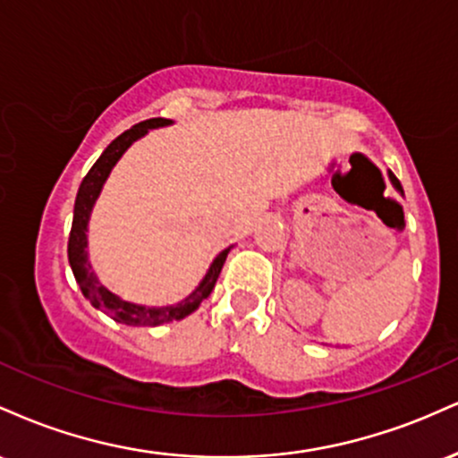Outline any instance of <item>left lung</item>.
Segmentation results:
<instances>
[{
	"instance_id": "obj_1",
	"label": "left lung",
	"mask_w": 458,
	"mask_h": 458,
	"mask_svg": "<svg viewBox=\"0 0 458 458\" xmlns=\"http://www.w3.org/2000/svg\"><path fill=\"white\" fill-rule=\"evenodd\" d=\"M392 182H394V187H396V189H398V191H403L401 182H398V178H396V176H394V174H392Z\"/></svg>"
}]
</instances>
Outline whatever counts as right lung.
<instances>
[{"instance_id":"obj_1","label":"right lung","mask_w":458,"mask_h":458,"mask_svg":"<svg viewBox=\"0 0 458 458\" xmlns=\"http://www.w3.org/2000/svg\"><path fill=\"white\" fill-rule=\"evenodd\" d=\"M172 120L167 118H150L144 120V123L135 124L129 131H124L123 135H118L107 148L103 150V155L98 157L97 163L90 167L86 176H83L81 185H79L77 199H75V213H72V228L71 236H68V262H71L72 276L81 288V293L90 299L94 308L103 310L107 317H112L115 323L124 325H135V327H155V325L170 323V320H181L189 317L193 310H198L199 303L204 301L211 291L215 288V282H217L219 273H222V267L225 262V256H228L230 250H224L217 259L213 260L211 269H208L204 280L199 282V286L191 293L187 299H182L176 306H165V308H146V306H135V303L123 301L120 297H115L114 293H109L107 288L103 286L101 282L94 276L90 262H88V219H90L94 199L101 193L103 182L107 181L109 172L115 165V161L124 155V150L133 144L135 140H140L141 135H146L148 129L165 127Z\"/></svg>"}]
</instances>
